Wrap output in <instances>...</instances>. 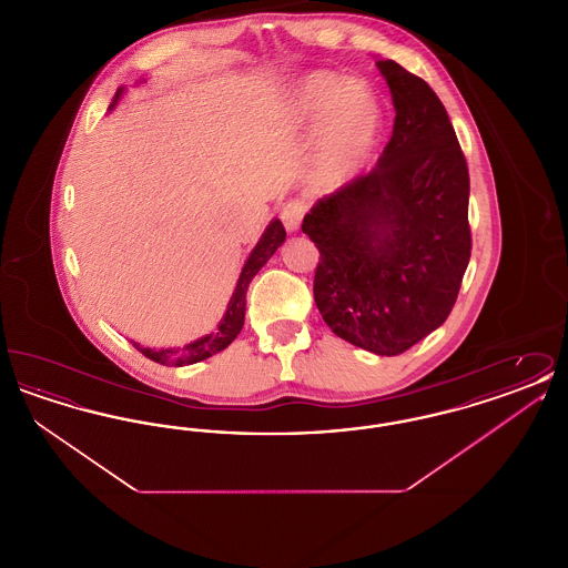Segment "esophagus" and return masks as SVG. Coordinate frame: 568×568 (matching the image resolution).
<instances>
[{"instance_id": "34e87169", "label": "esophagus", "mask_w": 568, "mask_h": 568, "mask_svg": "<svg viewBox=\"0 0 568 568\" xmlns=\"http://www.w3.org/2000/svg\"><path fill=\"white\" fill-rule=\"evenodd\" d=\"M304 213H306V202H304V200H300V197H294V200L283 202V204H281V209H278L281 221L285 223V227H287L290 232H296L297 227H300V223H302V216H304Z\"/></svg>"}]
</instances>
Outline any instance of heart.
<instances>
[{"label":"heart","instance_id":"b5f03b06","mask_svg":"<svg viewBox=\"0 0 568 568\" xmlns=\"http://www.w3.org/2000/svg\"><path fill=\"white\" fill-rule=\"evenodd\" d=\"M294 116L317 125V176L341 183L368 160L377 144L381 109L362 82L320 72L297 84Z\"/></svg>","mask_w":568,"mask_h":568}]
</instances>
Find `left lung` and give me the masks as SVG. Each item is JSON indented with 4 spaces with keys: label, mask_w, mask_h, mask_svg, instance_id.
Returning a JSON list of instances; mask_svg holds the SVG:
<instances>
[{
    "label": "left lung",
    "mask_w": 568,
    "mask_h": 568,
    "mask_svg": "<svg viewBox=\"0 0 568 568\" xmlns=\"http://www.w3.org/2000/svg\"><path fill=\"white\" fill-rule=\"evenodd\" d=\"M396 121L371 172L322 197L302 232L320 248L313 294L327 327L400 355L445 324L470 260L468 165L430 84L378 61Z\"/></svg>",
    "instance_id": "1"
}]
</instances>
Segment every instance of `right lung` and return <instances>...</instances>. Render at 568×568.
<instances>
[{"mask_svg": "<svg viewBox=\"0 0 568 568\" xmlns=\"http://www.w3.org/2000/svg\"><path fill=\"white\" fill-rule=\"evenodd\" d=\"M119 95H121V91L116 93V98ZM283 241H285V227H283V223L278 219H274L271 225H268V230L264 232L262 241L257 243V246L253 248V253L248 255L243 272H241L239 285L234 290V296L230 300L225 317L221 320L216 332H211L209 336L185 345L183 349L153 352V349H144V347H140L138 343H134L135 349L142 353L144 357H149V359H153L158 364H165V366H187V364L202 362V359H206V357H211L215 353L223 352L239 336V332L243 329L244 300H246L248 283L253 281V276L260 272V268L271 260L272 253L281 246Z\"/></svg>", "mask_w": 568, "mask_h": 568, "instance_id": "right-lung-1", "label": "right lung"}]
</instances>
